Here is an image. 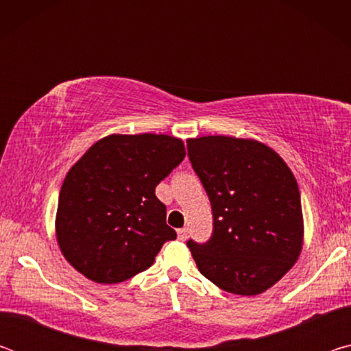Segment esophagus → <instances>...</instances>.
I'll return each mask as SVG.
<instances>
[{
	"label": "esophagus",
	"mask_w": 351,
	"mask_h": 351,
	"mask_svg": "<svg viewBox=\"0 0 351 351\" xmlns=\"http://www.w3.org/2000/svg\"><path fill=\"white\" fill-rule=\"evenodd\" d=\"M176 234H178V240H181V241H186L187 240V229L186 228L178 229Z\"/></svg>",
	"instance_id": "1"
}]
</instances>
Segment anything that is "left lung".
I'll return each instance as SVG.
<instances>
[{"label":"left lung","mask_w":351,"mask_h":351,"mask_svg":"<svg viewBox=\"0 0 351 351\" xmlns=\"http://www.w3.org/2000/svg\"><path fill=\"white\" fill-rule=\"evenodd\" d=\"M189 159L210 199L209 241H187L201 274L228 293L257 295L293 268L304 245L297 181L271 147L254 139H187Z\"/></svg>","instance_id":"left-lung-1"}]
</instances>
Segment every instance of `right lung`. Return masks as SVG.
Returning a JSON list of instances; mask_svg holds the SVG:
<instances>
[{
  "mask_svg": "<svg viewBox=\"0 0 351 351\" xmlns=\"http://www.w3.org/2000/svg\"><path fill=\"white\" fill-rule=\"evenodd\" d=\"M186 156L167 134H110L69 169L56 235L63 257L90 280L125 282L150 268L176 232L154 189Z\"/></svg>",
  "mask_w": 351,
  "mask_h": 351,
  "instance_id": "add662e5",
  "label": "right lung"
}]
</instances>
